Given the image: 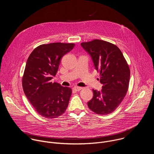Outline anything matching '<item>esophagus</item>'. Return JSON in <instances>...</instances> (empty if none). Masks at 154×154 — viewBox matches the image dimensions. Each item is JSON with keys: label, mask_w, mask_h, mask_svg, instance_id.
Listing matches in <instances>:
<instances>
[{"label": "esophagus", "mask_w": 154, "mask_h": 154, "mask_svg": "<svg viewBox=\"0 0 154 154\" xmlns=\"http://www.w3.org/2000/svg\"><path fill=\"white\" fill-rule=\"evenodd\" d=\"M82 89V87H79V86H74V87L73 88V90H74V91H80Z\"/></svg>", "instance_id": "34e87169"}]
</instances>
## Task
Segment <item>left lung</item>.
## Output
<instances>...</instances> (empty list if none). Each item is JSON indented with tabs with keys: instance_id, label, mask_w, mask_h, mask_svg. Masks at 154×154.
<instances>
[{
	"instance_id": "left-lung-1",
	"label": "left lung",
	"mask_w": 154,
	"mask_h": 154,
	"mask_svg": "<svg viewBox=\"0 0 154 154\" xmlns=\"http://www.w3.org/2000/svg\"><path fill=\"white\" fill-rule=\"evenodd\" d=\"M100 73V91L93 90V97L88 102L91 111L98 115L112 113L125 97L128 88L130 71L121 50L113 44L100 39L81 43Z\"/></svg>"
}]
</instances>
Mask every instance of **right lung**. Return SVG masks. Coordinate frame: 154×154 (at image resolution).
<instances>
[{"instance_id": "1", "label": "right lung", "mask_w": 154, "mask_h": 154, "mask_svg": "<svg viewBox=\"0 0 154 154\" xmlns=\"http://www.w3.org/2000/svg\"><path fill=\"white\" fill-rule=\"evenodd\" d=\"M74 43L53 42L41 45L29 55L23 76V88L30 103L41 116L54 119L66 109L72 90L52 82L61 58L71 51Z\"/></svg>"}]
</instances>
